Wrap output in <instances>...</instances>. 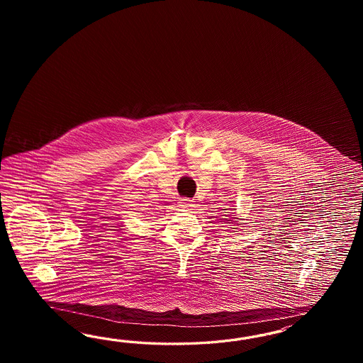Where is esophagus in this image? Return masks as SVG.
Masks as SVG:
<instances>
[{
    "label": "esophagus",
    "mask_w": 363,
    "mask_h": 363,
    "mask_svg": "<svg viewBox=\"0 0 363 363\" xmlns=\"http://www.w3.org/2000/svg\"><path fill=\"white\" fill-rule=\"evenodd\" d=\"M181 203H182L184 208H191V206L194 205V201H193V199H189V198H184V199L181 201Z\"/></svg>",
    "instance_id": "34e87169"
}]
</instances>
